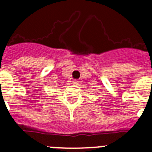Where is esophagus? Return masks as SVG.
Returning a JSON list of instances; mask_svg holds the SVG:
<instances>
[{"mask_svg": "<svg viewBox=\"0 0 152 152\" xmlns=\"http://www.w3.org/2000/svg\"><path fill=\"white\" fill-rule=\"evenodd\" d=\"M73 83H74V84H77V83H78V80H74Z\"/></svg>", "mask_w": 152, "mask_h": 152, "instance_id": "esophagus-1", "label": "esophagus"}]
</instances>
